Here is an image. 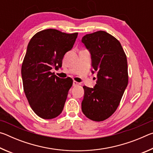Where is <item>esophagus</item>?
<instances>
[{
	"label": "esophagus",
	"mask_w": 153,
	"mask_h": 153,
	"mask_svg": "<svg viewBox=\"0 0 153 153\" xmlns=\"http://www.w3.org/2000/svg\"><path fill=\"white\" fill-rule=\"evenodd\" d=\"M77 85H79V83L77 82L76 81H74L73 82V86H76Z\"/></svg>",
	"instance_id": "34e87169"
}]
</instances>
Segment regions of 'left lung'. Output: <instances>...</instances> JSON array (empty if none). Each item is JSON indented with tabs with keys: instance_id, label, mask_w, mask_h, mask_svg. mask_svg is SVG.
I'll use <instances>...</instances> for the list:
<instances>
[{
	"instance_id": "left-lung-1",
	"label": "left lung",
	"mask_w": 153,
	"mask_h": 153,
	"mask_svg": "<svg viewBox=\"0 0 153 153\" xmlns=\"http://www.w3.org/2000/svg\"><path fill=\"white\" fill-rule=\"evenodd\" d=\"M82 42L91 55L92 73L97 71L94 87L83 86L82 111L90 120L104 121L117 109L128 86L126 55L120 42L105 31L86 34Z\"/></svg>"
}]
</instances>
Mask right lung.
<instances>
[{
  "label": "right lung",
  "mask_w": 153,
  "mask_h": 153,
  "mask_svg": "<svg viewBox=\"0 0 153 153\" xmlns=\"http://www.w3.org/2000/svg\"><path fill=\"white\" fill-rule=\"evenodd\" d=\"M77 34L47 29L36 33L27 45L22 66L24 92L32 110L45 120L56 117L63 109L73 80L60 78L51 70L62 67Z\"/></svg>",
  "instance_id": "right-lung-1"
}]
</instances>
